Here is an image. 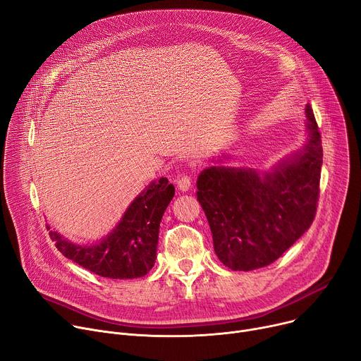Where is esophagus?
I'll list each match as a JSON object with an SVG mask.
<instances>
[{"mask_svg":"<svg viewBox=\"0 0 361 361\" xmlns=\"http://www.w3.org/2000/svg\"><path fill=\"white\" fill-rule=\"evenodd\" d=\"M191 183H193V178L187 174H183L177 178V185L181 191H188L191 188Z\"/></svg>","mask_w":361,"mask_h":361,"instance_id":"obj_1","label":"esophagus"}]
</instances>
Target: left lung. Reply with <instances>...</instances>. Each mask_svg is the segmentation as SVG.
Instances as JSON below:
<instances>
[{
  "mask_svg": "<svg viewBox=\"0 0 361 361\" xmlns=\"http://www.w3.org/2000/svg\"><path fill=\"white\" fill-rule=\"evenodd\" d=\"M306 151L259 178L251 170L210 166L197 180V200L226 267L250 271L270 266L315 219L319 199L322 143L317 120L306 106Z\"/></svg>",
  "mask_w": 361,
  "mask_h": 361,
  "instance_id": "1",
  "label": "left lung"
}]
</instances>
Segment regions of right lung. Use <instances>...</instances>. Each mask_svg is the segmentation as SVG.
Masks as SVG:
<instances>
[{"instance_id":"right-lung-1","label":"right lung","mask_w":361,"mask_h":361,"mask_svg":"<svg viewBox=\"0 0 361 361\" xmlns=\"http://www.w3.org/2000/svg\"><path fill=\"white\" fill-rule=\"evenodd\" d=\"M174 193L176 187L168 184L166 178L152 183L129 206L123 219L100 244L80 247L65 241L54 231L49 235L66 258L91 273L109 279L142 277L155 264L159 224Z\"/></svg>"}]
</instances>
